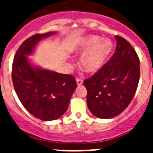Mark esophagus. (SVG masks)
I'll use <instances>...</instances> for the list:
<instances>
[{
  "label": "esophagus",
  "instance_id": "esophagus-1",
  "mask_svg": "<svg viewBox=\"0 0 153 153\" xmlns=\"http://www.w3.org/2000/svg\"><path fill=\"white\" fill-rule=\"evenodd\" d=\"M76 83H77L78 86H80V85L83 84V79H79V78H76Z\"/></svg>",
  "mask_w": 153,
  "mask_h": 153
}]
</instances>
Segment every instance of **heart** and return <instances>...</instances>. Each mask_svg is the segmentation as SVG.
Returning <instances> with one entry per match:
<instances>
[{
    "mask_svg": "<svg viewBox=\"0 0 153 153\" xmlns=\"http://www.w3.org/2000/svg\"><path fill=\"white\" fill-rule=\"evenodd\" d=\"M113 50L112 42L107 39L90 35L79 40L75 51L81 54L80 66L87 73H96L100 70Z\"/></svg>",
    "mask_w": 153,
    "mask_h": 153,
    "instance_id": "b5f03b06",
    "label": "heart"
}]
</instances>
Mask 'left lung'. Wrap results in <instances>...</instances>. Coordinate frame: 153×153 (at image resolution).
Masks as SVG:
<instances>
[{"label":"left lung","mask_w":153,"mask_h":153,"mask_svg":"<svg viewBox=\"0 0 153 153\" xmlns=\"http://www.w3.org/2000/svg\"><path fill=\"white\" fill-rule=\"evenodd\" d=\"M117 48L110 60L92 77L83 81L90 111L100 119L123 112L136 93L140 76V59L133 47L116 36Z\"/></svg>","instance_id":"8db88e82"}]
</instances>
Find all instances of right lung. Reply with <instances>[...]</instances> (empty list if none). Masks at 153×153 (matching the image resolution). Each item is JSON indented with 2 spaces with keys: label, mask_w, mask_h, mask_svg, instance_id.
<instances>
[{
  "label": "right lung",
  "mask_w": 153,
  "mask_h": 153,
  "mask_svg": "<svg viewBox=\"0 0 153 153\" xmlns=\"http://www.w3.org/2000/svg\"><path fill=\"white\" fill-rule=\"evenodd\" d=\"M55 33H38L24 40L12 65V80L19 100L30 114L43 121L57 120L64 114L77 86L73 76L34 67L28 59L40 40Z\"/></svg>",
  "instance_id": "obj_1"
}]
</instances>
